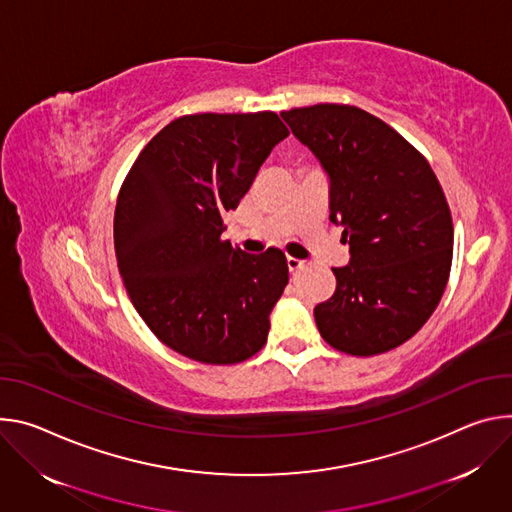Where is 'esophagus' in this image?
Returning a JSON list of instances; mask_svg holds the SVG:
<instances>
[{"instance_id": "34e87169", "label": "esophagus", "mask_w": 512, "mask_h": 512, "mask_svg": "<svg viewBox=\"0 0 512 512\" xmlns=\"http://www.w3.org/2000/svg\"><path fill=\"white\" fill-rule=\"evenodd\" d=\"M287 266H289V270H291V272H297V270H301V268H303V260L293 258V256H287Z\"/></svg>"}]
</instances>
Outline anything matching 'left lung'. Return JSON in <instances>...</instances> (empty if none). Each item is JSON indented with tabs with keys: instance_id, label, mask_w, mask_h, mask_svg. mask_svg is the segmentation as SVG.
Listing matches in <instances>:
<instances>
[{
	"instance_id": "8db88e82",
	"label": "left lung",
	"mask_w": 512,
	"mask_h": 512,
	"mask_svg": "<svg viewBox=\"0 0 512 512\" xmlns=\"http://www.w3.org/2000/svg\"><path fill=\"white\" fill-rule=\"evenodd\" d=\"M329 183V219L350 262L331 268V299L313 309L325 342L352 356L405 344L441 301L453 225L429 162L372 113L337 103L282 111Z\"/></svg>"
}]
</instances>
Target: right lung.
<instances>
[{
    "label": "right lung",
    "instance_id": "obj_1",
    "mask_svg": "<svg viewBox=\"0 0 512 512\" xmlns=\"http://www.w3.org/2000/svg\"><path fill=\"white\" fill-rule=\"evenodd\" d=\"M289 136L274 111L197 113L140 152L113 215L126 291L152 333L191 360L236 364L262 350L289 282L278 248L248 254L223 240V215Z\"/></svg>",
    "mask_w": 512,
    "mask_h": 512
}]
</instances>
